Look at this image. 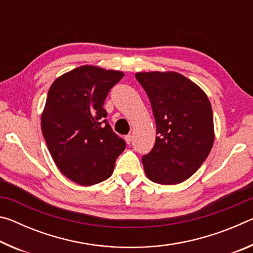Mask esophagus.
I'll return each instance as SVG.
<instances>
[{
  "label": "esophagus",
  "instance_id": "esophagus-1",
  "mask_svg": "<svg viewBox=\"0 0 253 253\" xmlns=\"http://www.w3.org/2000/svg\"><path fill=\"white\" fill-rule=\"evenodd\" d=\"M131 138H132V137H131V135H130V134L126 135V136H125V140H126V143H127V144H130V142H131Z\"/></svg>",
  "mask_w": 253,
  "mask_h": 253
}]
</instances>
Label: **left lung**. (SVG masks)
I'll return each mask as SVG.
<instances>
[{
  "label": "left lung",
  "mask_w": 253,
  "mask_h": 253,
  "mask_svg": "<svg viewBox=\"0 0 253 253\" xmlns=\"http://www.w3.org/2000/svg\"><path fill=\"white\" fill-rule=\"evenodd\" d=\"M151 101L156 140L142 158L146 176L163 185L190 178L207 160L214 143L211 102L193 81L175 71L137 72Z\"/></svg>",
  "instance_id": "left-lung-1"
}]
</instances>
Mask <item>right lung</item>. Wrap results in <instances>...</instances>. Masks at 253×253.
Listing matches in <instances>:
<instances>
[{"mask_svg": "<svg viewBox=\"0 0 253 253\" xmlns=\"http://www.w3.org/2000/svg\"><path fill=\"white\" fill-rule=\"evenodd\" d=\"M123 71L80 66L61 75L49 89L41 129L53 161L67 178L90 186L113 174L126 147L105 119L104 102Z\"/></svg>", "mask_w": 253, "mask_h": 253, "instance_id": "obj_1", "label": "right lung"}]
</instances>
